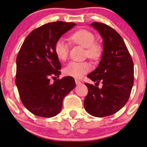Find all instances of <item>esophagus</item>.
<instances>
[{"label": "esophagus", "instance_id": "obj_1", "mask_svg": "<svg viewBox=\"0 0 147 147\" xmlns=\"http://www.w3.org/2000/svg\"><path fill=\"white\" fill-rule=\"evenodd\" d=\"M75 83L76 84H81V82L79 81L78 79H75Z\"/></svg>", "mask_w": 147, "mask_h": 147}]
</instances>
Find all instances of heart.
<instances>
[{
	"instance_id": "b5f03b06",
	"label": "heart",
	"mask_w": 147,
	"mask_h": 147,
	"mask_svg": "<svg viewBox=\"0 0 147 147\" xmlns=\"http://www.w3.org/2000/svg\"><path fill=\"white\" fill-rule=\"evenodd\" d=\"M69 40L71 42L86 48L85 56L92 61H98L102 57L103 49L100 43L95 41L94 34L85 29H80L70 35ZM54 50L58 59L61 61L67 60L69 55V45L63 38H59L54 45ZM91 69V65L88 62L69 63L65 67L63 73L65 75L76 78H80Z\"/></svg>"
}]
</instances>
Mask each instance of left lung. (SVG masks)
Masks as SVG:
<instances>
[{"label": "left lung", "mask_w": 147, "mask_h": 147, "mask_svg": "<svg viewBox=\"0 0 147 147\" xmlns=\"http://www.w3.org/2000/svg\"><path fill=\"white\" fill-rule=\"evenodd\" d=\"M91 26L103 38L104 49L98 67L87 76L99 89L85 82L88 94L84 101L86 111L94 117L112 115L125 106L134 83V65L123 39L114 28L106 24L94 22Z\"/></svg>", "instance_id": "8db88e82"}]
</instances>
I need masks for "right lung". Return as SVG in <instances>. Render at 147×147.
Masks as SVG:
<instances>
[{
    "label": "right lung",
    "mask_w": 147,
    "mask_h": 147,
    "mask_svg": "<svg viewBox=\"0 0 147 147\" xmlns=\"http://www.w3.org/2000/svg\"><path fill=\"white\" fill-rule=\"evenodd\" d=\"M75 25L63 21L45 24L32 30L20 47L15 82L22 103L32 114L55 117L61 111L63 98L75 87L71 76L50 81L51 78L59 77L61 69L55 43Z\"/></svg>",
    "instance_id": "add662e5"
}]
</instances>
